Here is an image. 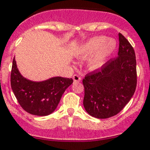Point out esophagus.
I'll return each mask as SVG.
<instances>
[{
	"instance_id": "34e87169",
	"label": "esophagus",
	"mask_w": 150,
	"mask_h": 150,
	"mask_svg": "<svg viewBox=\"0 0 150 150\" xmlns=\"http://www.w3.org/2000/svg\"><path fill=\"white\" fill-rule=\"evenodd\" d=\"M73 80H74V82H78V81H81V78L79 75H73Z\"/></svg>"
}]
</instances>
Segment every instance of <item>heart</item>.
Masks as SVG:
<instances>
[{"label":"heart","instance_id":"1","mask_svg":"<svg viewBox=\"0 0 150 150\" xmlns=\"http://www.w3.org/2000/svg\"><path fill=\"white\" fill-rule=\"evenodd\" d=\"M116 41L113 38L100 35L95 36L81 44L75 49V56L79 60H85L91 57L88 68L90 71H95L100 69L105 63L109 56L115 52Z\"/></svg>","mask_w":150,"mask_h":150}]
</instances>
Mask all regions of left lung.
Returning a JSON list of instances; mask_svg holds the SVG:
<instances>
[{"instance_id": "obj_1", "label": "left lung", "mask_w": 150, "mask_h": 150, "mask_svg": "<svg viewBox=\"0 0 150 150\" xmlns=\"http://www.w3.org/2000/svg\"><path fill=\"white\" fill-rule=\"evenodd\" d=\"M118 57L101 69L88 73L82 80L84 108L90 115L107 119L126 106L136 88V60L133 47L119 33Z\"/></svg>"}]
</instances>
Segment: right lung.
<instances>
[{"instance_id":"1","label":"right lung","mask_w":150,"mask_h":150,"mask_svg":"<svg viewBox=\"0 0 150 150\" xmlns=\"http://www.w3.org/2000/svg\"><path fill=\"white\" fill-rule=\"evenodd\" d=\"M72 79L57 76L36 81L24 78L13 59L11 85L18 103L30 114L45 116L56 109L63 93L72 84Z\"/></svg>"}]
</instances>
